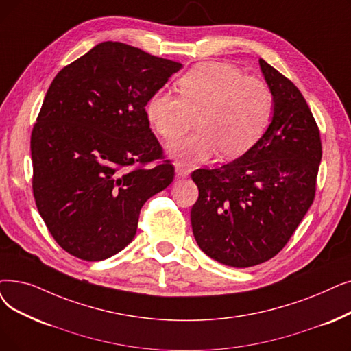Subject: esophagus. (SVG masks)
<instances>
[{
	"mask_svg": "<svg viewBox=\"0 0 351 351\" xmlns=\"http://www.w3.org/2000/svg\"><path fill=\"white\" fill-rule=\"evenodd\" d=\"M189 173H191V171L188 169V167L180 166V165L176 166V176L178 178H186V176H189Z\"/></svg>",
	"mask_w": 351,
	"mask_h": 351,
	"instance_id": "obj_1",
	"label": "esophagus"
}]
</instances>
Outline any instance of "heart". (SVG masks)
Returning a JSON list of instances; mask_svg holds the SVG:
<instances>
[{
    "mask_svg": "<svg viewBox=\"0 0 351 351\" xmlns=\"http://www.w3.org/2000/svg\"><path fill=\"white\" fill-rule=\"evenodd\" d=\"M178 90L180 98L155 91L146 103V116L166 141L186 133L197 117L199 132L169 145L171 156L180 163H202L218 152L228 159L238 158L269 125L274 110L269 86L230 63L195 66L178 80Z\"/></svg>",
    "mask_w": 351,
    "mask_h": 351,
    "instance_id": "obj_1",
    "label": "heart"
}]
</instances>
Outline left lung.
<instances>
[{"label":"left lung","instance_id":"obj_1","mask_svg":"<svg viewBox=\"0 0 351 351\" xmlns=\"http://www.w3.org/2000/svg\"><path fill=\"white\" fill-rule=\"evenodd\" d=\"M274 116L247 154L217 169L192 172L199 189L191 210L199 248L221 264L247 268L271 260L314 202L323 147L297 86L260 58Z\"/></svg>","mask_w":351,"mask_h":351}]
</instances>
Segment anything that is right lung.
<instances>
[{"label": "right lung", "instance_id": "obj_1", "mask_svg": "<svg viewBox=\"0 0 351 351\" xmlns=\"http://www.w3.org/2000/svg\"><path fill=\"white\" fill-rule=\"evenodd\" d=\"M182 67L104 41L57 73L32 132L33 195L66 252L101 261L128 247L150 196L175 167L145 106Z\"/></svg>", "mask_w": 351, "mask_h": 351}]
</instances>
